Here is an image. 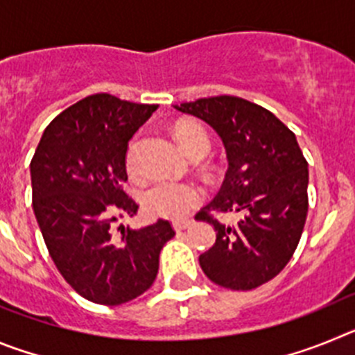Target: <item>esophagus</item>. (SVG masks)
<instances>
[{
  "mask_svg": "<svg viewBox=\"0 0 355 355\" xmlns=\"http://www.w3.org/2000/svg\"><path fill=\"white\" fill-rule=\"evenodd\" d=\"M193 220H190V218H181V220H174L172 222V225H174L175 231H183V229L190 227L192 225Z\"/></svg>",
  "mask_w": 355,
  "mask_h": 355,
  "instance_id": "1",
  "label": "esophagus"
}]
</instances>
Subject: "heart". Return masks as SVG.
Returning a JSON list of instances; mask_svg holds the SVG:
<instances>
[{
    "mask_svg": "<svg viewBox=\"0 0 355 355\" xmlns=\"http://www.w3.org/2000/svg\"><path fill=\"white\" fill-rule=\"evenodd\" d=\"M174 133L181 147L193 158L205 156L208 153L209 137L205 128L199 126L197 122H180L175 124ZM137 149H139V140L133 139L126 150V168L131 174L139 172ZM202 199H205V190L199 184L188 181L158 180L150 183L142 193V205L146 211L162 218H183L193 208H197Z\"/></svg>",
    "mask_w": 355,
    "mask_h": 355,
    "instance_id": "heart-1",
    "label": "heart"
}]
</instances>
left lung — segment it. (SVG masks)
I'll use <instances>...</instances> for the list:
<instances>
[{"mask_svg":"<svg viewBox=\"0 0 355 355\" xmlns=\"http://www.w3.org/2000/svg\"><path fill=\"white\" fill-rule=\"evenodd\" d=\"M220 135L229 167L220 192L196 215L209 222L216 240L199 256L218 286L252 290L283 270L302 236L307 216V162L295 133L272 112L236 96L202 97L175 105ZM240 212L222 225L215 212Z\"/></svg>","mask_w":355,"mask_h":355,"instance_id":"1","label":"left lung"}]
</instances>
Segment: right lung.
<instances>
[{
    "label": "right lung",
    "mask_w": 355,
    "mask_h": 355,
    "mask_svg": "<svg viewBox=\"0 0 355 355\" xmlns=\"http://www.w3.org/2000/svg\"><path fill=\"white\" fill-rule=\"evenodd\" d=\"M156 108L112 94L85 97L49 122L31 158L33 211L49 256L90 302L119 306L149 290L159 250L175 234L162 218L114 231L119 216L139 211L124 190L128 142Z\"/></svg>",
    "instance_id": "1"
}]
</instances>
